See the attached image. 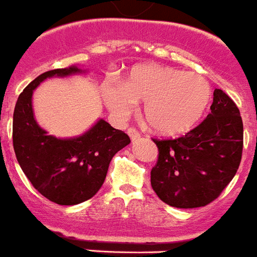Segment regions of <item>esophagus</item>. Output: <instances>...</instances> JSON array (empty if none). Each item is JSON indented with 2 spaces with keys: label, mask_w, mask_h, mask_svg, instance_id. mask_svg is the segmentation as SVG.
<instances>
[{
  "label": "esophagus",
  "mask_w": 257,
  "mask_h": 257,
  "mask_svg": "<svg viewBox=\"0 0 257 257\" xmlns=\"http://www.w3.org/2000/svg\"><path fill=\"white\" fill-rule=\"evenodd\" d=\"M127 134H128V137L131 138V140H138L140 138V133L138 130H135V128H128L127 130Z\"/></svg>",
  "instance_id": "esophagus-1"
}]
</instances>
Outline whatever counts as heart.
I'll return each mask as SVG.
<instances>
[{"label":"heart","mask_w":257,"mask_h":257,"mask_svg":"<svg viewBox=\"0 0 257 257\" xmlns=\"http://www.w3.org/2000/svg\"><path fill=\"white\" fill-rule=\"evenodd\" d=\"M102 97L109 110L127 117L137 107V100L146 101L144 117L152 128L174 135L190 130L207 109L210 85L196 72L159 65L135 66L126 83L107 80Z\"/></svg>","instance_id":"b5f03b06"}]
</instances>
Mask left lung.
I'll use <instances>...</instances> for the list:
<instances>
[{
    "label": "left lung",
    "instance_id": "8db88e82",
    "mask_svg": "<svg viewBox=\"0 0 257 257\" xmlns=\"http://www.w3.org/2000/svg\"><path fill=\"white\" fill-rule=\"evenodd\" d=\"M159 148L151 170L157 196L175 208L204 207L234 178L242 160L243 122L235 102L214 89L210 113L175 139H152Z\"/></svg>",
    "mask_w": 257,
    "mask_h": 257
}]
</instances>
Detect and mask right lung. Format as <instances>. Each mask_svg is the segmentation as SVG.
<instances>
[{
	"label": "right lung",
	"mask_w": 257,
	"mask_h": 257,
	"mask_svg": "<svg viewBox=\"0 0 257 257\" xmlns=\"http://www.w3.org/2000/svg\"><path fill=\"white\" fill-rule=\"evenodd\" d=\"M80 72L76 66L44 72L23 89L13 117V146L22 170L37 191L60 205H75L101 188L113 156L130 143L123 131L100 119L84 135L57 139L34 118L32 93L44 79Z\"/></svg>",
	"instance_id": "add662e5"
}]
</instances>
